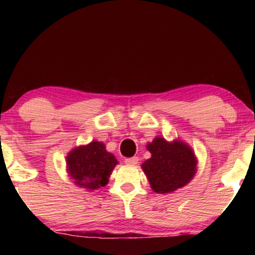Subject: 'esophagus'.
<instances>
[{
	"mask_svg": "<svg viewBox=\"0 0 255 255\" xmlns=\"http://www.w3.org/2000/svg\"><path fill=\"white\" fill-rule=\"evenodd\" d=\"M126 164L128 165H136L137 163H139V158L137 157H131V158H127V159L125 160Z\"/></svg>",
	"mask_w": 255,
	"mask_h": 255,
	"instance_id": "34e87169",
	"label": "esophagus"
}]
</instances>
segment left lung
Returning a JSON list of instances; mask_svg holds the SVG:
<instances>
[{"label": "left lung", "instance_id": "obj_1", "mask_svg": "<svg viewBox=\"0 0 255 255\" xmlns=\"http://www.w3.org/2000/svg\"><path fill=\"white\" fill-rule=\"evenodd\" d=\"M146 147L151 152V158L142 163L141 168L153 192H174L194 177L197 157L186 142H168L164 137L157 136Z\"/></svg>", "mask_w": 255, "mask_h": 255}]
</instances>
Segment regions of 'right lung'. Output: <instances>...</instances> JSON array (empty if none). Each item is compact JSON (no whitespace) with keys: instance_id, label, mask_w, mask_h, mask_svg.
<instances>
[{"instance_id":"obj_1","label":"right lung","mask_w":255,"mask_h":255,"mask_svg":"<svg viewBox=\"0 0 255 255\" xmlns=\"http://www.w3.org/2000/svg\"><path fill=\"white\" fill-rule=\"evenodd\" d=\"M67 171L77 186L95 191L107 186L118 159L99 141L73 148L67 156Z\"/></svg>"}]
</instances>
